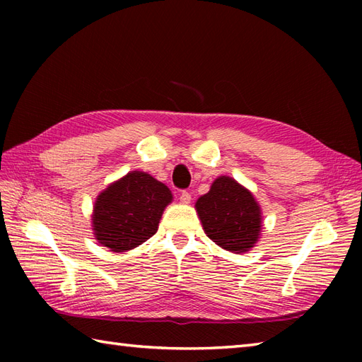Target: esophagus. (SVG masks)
Returning <instances> with one entry per match:
<instances>
[{"mask_svg":"<svg viewBox=\"0 0 362 362\" xmlns=\"http://www.w3.org/2000/svg\"><path fill=\"white\" fill-rule=\"evenodd\" d=\"M179 199H180L182 204H189L191 202V194L188 193V191H182Z\"/></svg>","mask_w":362,"mask_h":362,"instance_id":"1","label":"esophagus"}]
</instances>
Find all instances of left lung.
Returning a JSON list of instances; mask_svg holds the SVG:
<instances>
[{
  "mask_svg": "<svg viewBox=\"0 0 362 362\" xmlns=\"http://www.w3.org/2000/svg\"><path fill=\"white\" fill-rule=\"evenodd\" d=\"M204 232L233 253L250 250L259 238L261 210L255 197L235 179L221 175L196 202Z\"/></svg>",
  "mask_w": 362,
  "mask_h": 362,
  "instance_id": "obj_1",
  "label": "left lung"
}]
</instances>
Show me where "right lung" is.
<instances>
[{
	"label": "right lung",
	"instance_id": "obj_1",
	"mask_svg": "<svg viewBox=\"0 0 362 362\" xmlns=\"http://www.w3.org/2000/svg\"><path fill=\"white\" fill-rule=\"evenodd\" d=\"M173 194L152 175L132 171L107 187L93 209L95 236L112 252H126L148 241Z\"/></svg>",
	"mask_w": 362,
	"mask_h": 362
}]
</instances>
